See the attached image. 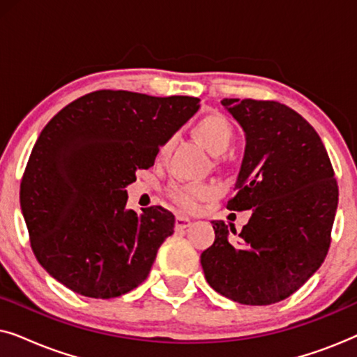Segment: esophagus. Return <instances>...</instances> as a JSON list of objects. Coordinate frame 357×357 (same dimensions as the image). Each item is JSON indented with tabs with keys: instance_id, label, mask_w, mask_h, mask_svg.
Instances as JSON below:
<instances>
[{
	"instance_id": "obj_1",
	"label": "esophagus",
	"mask_w": 357,
	"mask_h": 357,
	"mask_svg": "<svg viewBox=\"0 0 357 357\" xmlns=\"http://www.w3.org/2000/svg\"><path fill=\"white\" fill-rule=\"evenodd\" d=\"M190 224H192V221H190L188 218H185V216H177V218H175V229H177V231L187 229Z\"/></svg>"
}]
</instances>
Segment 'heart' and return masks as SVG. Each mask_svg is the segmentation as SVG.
Listing matches in <instances>:
<instances>
[{
	"mask_svg": "<svg viewBox=\"0 0 357 357\" xmlns=\"http://www.w3.org/2000/svg\"><path fill=\"white\" fill-rule=\"evenodd\" d=\"M193 133L213 154H224L231 148L234 136V126L226 116L221 114H208L199 119L193 126ZM170 149V141L160 146L159 158H164ZM169 198L175 206L183 211H195L199 203L204 199L211 198L214 195V188L211 185L202 183H185V185H172L169 188Z\"/></svg>",
	"mask_w": 357,
	"mask_h": 357,
	"instance_id": "heart-1",
	"label": "heart"
}]
</instances>
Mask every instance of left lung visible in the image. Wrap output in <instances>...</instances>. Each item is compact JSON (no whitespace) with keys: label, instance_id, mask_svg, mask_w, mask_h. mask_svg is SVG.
Listing matches in <instances>:
<instances>
[{"label":"left lung","instance_id":"obj_1","mask_svg":"<svg viewBox=\"0 0 357 357\" xmlns=\"http://www.w3.org/2000/svg\"><path fill=\"white\" fill-rule=\"evenodd\" d=\"M221 104L247 136L237 193L226 206L252 209V218L238 234L213 221L216 238L202 266L208 284L227 299L270 305L294 294L324 263L338 183L320 136L296 110L276 100Z\"/></svg>","mask_w":357,"mask_h":357}]
</instances>
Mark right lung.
<instances>
[{"mask_svg": "<svg viewBox=\"0 0 357 357\" xmlns=\"http://www.w3.org/2000/svg\"><path fill=\"white\" fill-rule=\"evenodd\" d=\"M199 99L102 89L73 100L42 130L21 180V209L38 263L61 284L112 299L148 278L174 214L126 209L125 187L154 165Z\"/></svg>", "mask_w": 357, "mask_h": 357, "instance_id": "right-lung-1", "label": "right lung"}]
</instances>
